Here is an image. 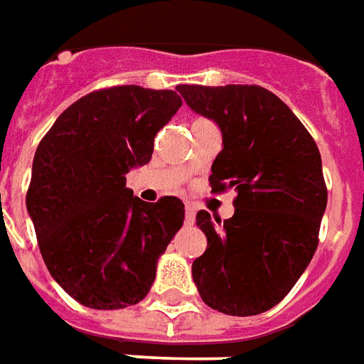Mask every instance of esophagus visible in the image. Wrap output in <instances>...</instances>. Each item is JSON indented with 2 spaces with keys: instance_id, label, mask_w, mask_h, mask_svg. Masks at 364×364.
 Segmentation results:
<instances>
[{
  "instance_id": "esophagus-1",
  "label": "esophagus",
  "mask_w": 364,
  "mask_h": 364,
  "mask_svg": "<svg viewBox=\"0 0 364 364\" xmlns=\"http://www.w3.org/2000/svg\"><path fill=\"white\" fill-rule=\"evenodd\" d=\"M195 208L191 205H187V208H185V224H195Z\"/></svg>"
}]
</instances>
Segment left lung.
Instances as JSON below:
<instances>
[{
	"label": "left lung",
	"mask_w": 364,
	"mask_h": 364,
	"mask_svg": "<svg viewBox=\"0 0 364 364\" xmlns=\"http://www.w3.org/2000/svg\"><path fill=\"white\" fill-rule=\"evenodd\" d=\"M185 103L214 120L222 151L208 181L234 189V216L220 228L200 210L206 252L193 281L206 306L228 316L267 312L287 296L318 247L328 189L320 150L296 114L259 85H177Z\"/></svg>",
	"instance_id": "obj_1"
}]
</instances>
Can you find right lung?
I'll use <instances>...</instances> for the list:
<instances>
[{
  "mask_svg": "<svg viewBox=\"0 0 364 364\" xmlns=\"http://www.w3.org/2000/svg\"><path fill=\"white\" fill-rule=\"evenodd\" d=\"M181 105L171 90L93 91L38 144L28 216L52 279L80 304L119 310L150 292L185 206L177 197L144 203L127 187V173L150 161L154 138Z\"/></svg>",
  "mask_w": 364,
  "mask_h": 364,
  "instance_id": "add662e5",
  "label": "right lung"
}]
</instances>
